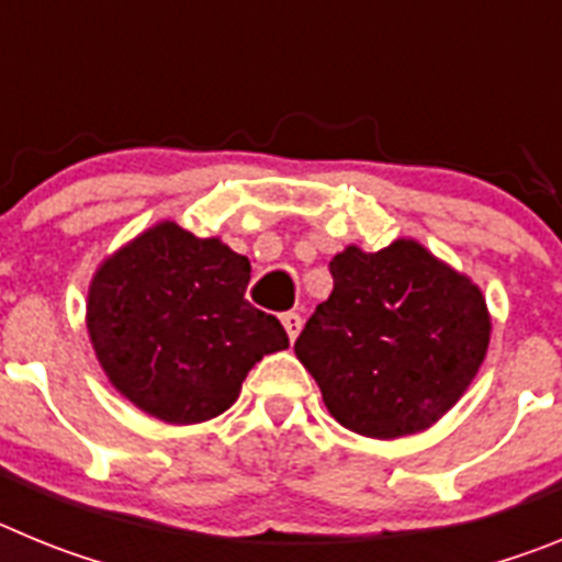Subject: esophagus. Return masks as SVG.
Segmentation results:
<instances>
[{
    "label": "esophagus",
    "instance_id": "esophagus-1",
    "mask_svg": "<svg viewBox=\"0 0 562 562\" xmlns=\"http://www.w3.org/2000/svg\"><path fill=\"white\" fill-rule=\"evenodd\" d=\"M281 324H284L290 340H295L297 331H301V326H304V321H301V315H297V312H284V315H281Z\"/></svg>",
    "mask_w": 562,
    "mask_h": 562
}]
</instances>
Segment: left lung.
<instances>
[{"instance_id":"1","label":"left lung","mask_w":562,"mask_h":562,"mask_svg":"<svg viewBox=\"0 0 562 562\" xmlns=\"http://www.w3.org/2000/svg\"><path fill=\"white\" fill-rule=\"evenodd\" d=\"M335 290L295 340L342 428L400 439L453 408L490 346L479 286L419 241L346 247L329 261Z\"/></svg>"}]
</instances>
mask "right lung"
<instances>
[{"mask_svg":"<svg viewBox=\"0 0 562 562\" xmlns=\"http://www.w3.org/2000/svg\"><path fill=\"white\" fill-rule=\"evenodd\" d=\"M247 281L245 256L173 222L109 256L89 284L87 329L114 389L171 425L231 408L247 371L290 346L245 297Z\"/></svg>","mask_w":562,"mask_h":562,"instance_id":"1","label":"right lung"}]
</instances>
